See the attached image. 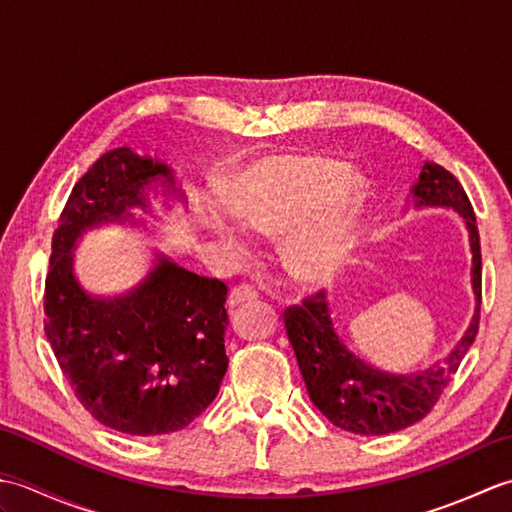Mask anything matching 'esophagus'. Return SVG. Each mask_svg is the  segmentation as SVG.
<instances>
[{
	"label": "esophagus",
	"instance_id": "34e87169",
	"mask_svg": "<svg viewBox=\"0 0 512 512\" xmlns=\"http://www.w3.org/2000/svg\"><path fill=\"white\" fill-rule=\"evenodd\" d=\"M255 299H257V292H255V290H250L248 286H239V288H233V290H231V295H228L226 306L233 310V308L244 306V303H250V301H255Z\"/></svg>",
	"mask_w": 512,
	"mask_h": 512
}]
</instances>
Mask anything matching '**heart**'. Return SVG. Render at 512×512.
<instances>
[{
  "instance_id": "1",
  "label": "heart",
  "mask_w": 512,
  "mask_h": 512,
  "mask_svg": "<svg viewBox=\"0 0 512 512\" xmlns=\"http://www.w3.org/2000/svg\"><path fill=\"white\" fill-rule=\"evenodd\" d=\"M233 220L248 233L284 237V257L312 284L332 279L352 257L367 209L369 182L341 158L308 149L259 156L224 182ZM204 226L226 246L244 242L222 213L206 211Z\"/></svg>"
}]
</instances>
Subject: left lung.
<instances>
[{
	"label": "left lung",
	"mask_w": 512,
	"mask_h": 512,
	"mask_svg": "<svg viewBox=\"0 0 512 512\" xmlns=\"http://www.w3.org/2000/svg\"><path fill=\"white\" fill-rule=\"evenodd\" d=\"M407 195V206L416 211L447 209L458 213L471 248V288L475 312L444 363L420 374H389L365 363L345 345L336 332L328 292L288 308L286 332L297 354L303 383L317 409L339 429L361 436H387L422 420L436 405L440 394L458 372L462 358L471 350L482 303V253L473 206L453 173L436 162H424L418 180Z\"/></svg>",
	"instance_id": "obj_1"
}]
</instances>
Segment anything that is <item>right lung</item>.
Instances as JSON below:
<instances>
[{
  "mask_svg": "<svg viewBox=\"0 0 512 512\" xmlns=\"http://www.w3.org/2000/svg\"><path fill=\"white\" fill-rule=\"evenodd\" d=\"M156 202L171 211L187 195L165 160L116 147L74 184L52 235L46 336L76 398L129 436H162L191 424L215 400L228 356V288L178 266L160 250L134 288L92 295L74 270V250L101 226L147 228Z\"/></svg>",
  "mask_w": 512,
  "mask_h": 512,
  "instance_id": "add662e5",
  "label": "right lung"
}]
</instances>
